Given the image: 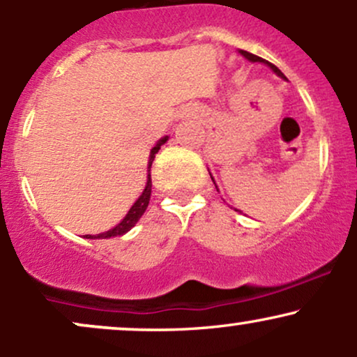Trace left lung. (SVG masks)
I'll return each mask as SVG.
<instances>
[{
	"mask_svg": "<svg viewBox=\"0 0 357 357\" xmlns=\"http://www.w3.org/2000/svg\"><path fill=\"white\" fill-rule=\"evenodd\" d=\"M240 53H241V55H243L245 59H247V60L253 61V63H255V61H260V63H265V65H267V67L272 68V70L275 72L278 77H282V79H285V77H284V73H282L280 70H278V68L275 67V65H273V63H270V61H267V60H264V59H261V56H257V55H253V53H250V52H245V50H240ZM210 176H211V174H210ZM211 179H213V178H211ZM213 183H215V179H213ZM215 186H216V184H215ZM216 190H218V188H216Z\"/></svg>",
	"mask_w": 357,
	"mask_h": 357,
	"instance_id": "obj_1",
	"label": "left lung"
}]
</instances>
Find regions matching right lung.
<instances>
[{"label": "right lung", "mask_w": 357, "mask_h": 357, "mask_svg": "<svg viewBox=\"0 0 357 357\" xmlns=\"http://www.w3.org/2000/svg\"><path fill=\"white\" fill-rule=\"evenodd\" d=\"M167 139H169L167 136H165L162 139H159L158 144H155L153 149H151L149 162H147V183H146V188H144V191H142V195L137 198V202L134 203L132 206H130L129 211H127V215L124 216V220H122L121 223L117 225V227H114L112 230L99 233V235H85V238L104 240V238H114V236H121V235H124V233L129 231L130 228H132L134 225L137 223L139 218H141V216L144 215L147 204H149V199H151V188H153V181H151V166H153V161H154L155 154H158V151L161 149V146L165 144Z\"/></svg>", "instance_id": "right-lung-1"}]
</instances>
